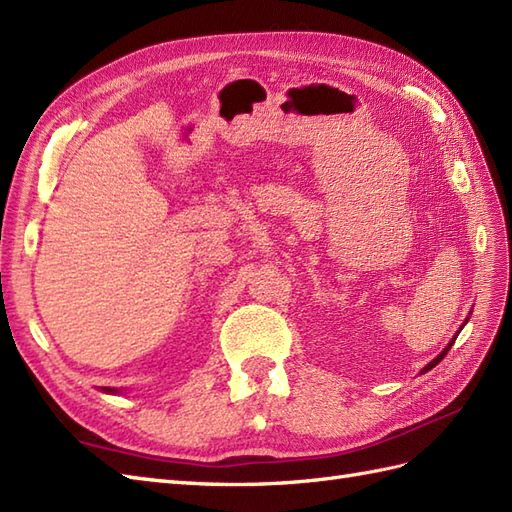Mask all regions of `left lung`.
<instances>
[{"label": "left lung", "mask_w": 512, "mask_h": 512, "mask_svg": "<svg viewBox=\"0 0 512 512\" xmlns=\"http://www.w3.org/2000/svg\"><path fill=\"white\" fill-rule=\"evenodd\" d=\"M465 324H467V320H465ZM461 329H463V326H461ZM456 335H458V333H456ZM454 342H456V337H452V342H450L448 346H445V348L441 350V355H439V357H435V359H432V361L426 365V368L422 370V374H424V372H428V370H432V368H435V365H437V363H439V361H441L445 355H448V350L452 348V344H454Z\"/></svg>", "instance_id": "left-lung-1"}]
</instances>
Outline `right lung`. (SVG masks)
Masks as SVG:
<instances>
[{
	"mask_svg": "<svg viewBox=\"0 0 512 512\" xmlns=\"http://www.w3.org/2000/svg\"><path fill=\"white\" fill-rule=\"evenodd\" d=\"M103 391H106V393H121L119 389H114V387H103Z\"/></svg>",
	"mask_w": 512,
	"mask_h": 512,
	"instance_id": "add662e5",
	"label": "right lung"
}]
</instances>
